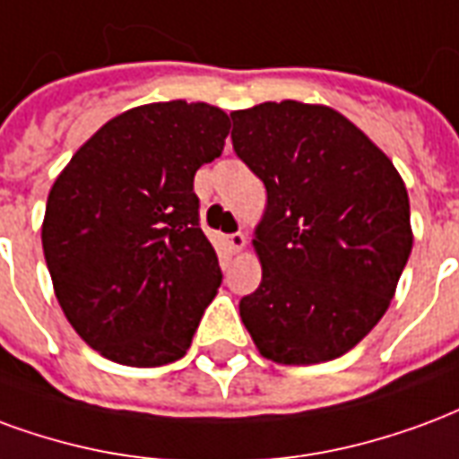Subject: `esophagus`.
Masks as SVG:
<instances>
[{
    "instance_id": "obj_1",
    "label": "esophagus",
    "mask_w": 459,
    "mask_h": 459,
    "mask_svg": "<svg viewBox=\"0 0 459 459\" xmlns=\"http://www.w3.org/2000/svg\"><path fill=\"white\" fill-rule=\"evenodd\" d=\"M244 244H247V237L242 232H234L227 237V247H230V252H242Z\"/></svg>"
}]
</instances>
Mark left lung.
Masks as SVG:
<instances>
[{"label":"left lung","mask_w":459,"mask_h":459,"mask_svg":"<svg viewBox=\"0 0 459 459\" xmlns=\"http://www.w3.org/2000/svg\"><path fill=\"white\" fill-rule=\"evenodd\" d=\"M237 156L264 180L259 289L239 316L262 357L320 364L386 313L413 247L403 178L337 109L296 100L232 112Z\"/></svg>","instance_id":"obj_1"}]
</instances>
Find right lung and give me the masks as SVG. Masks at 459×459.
Instances as JSON below:
<instances>
[{
  "label": "right lung",
  "instance_id": "right-lung-1",
  "mask_svg": "<svg viewBox=\"0 0 459 459\" xmlns=\"http://www.w3.org/2000/svg\"><path fill=\"white\" fill-rule=\"evenodd\" d=\"M230 115L207 102L126 109L73 153L43 215V256L73 330L126 367L188 352L222 271L200 230L193 178Z\"/></svg>",
  "mask_w": 459,
  "mask_h": 459
}]
</instances>
